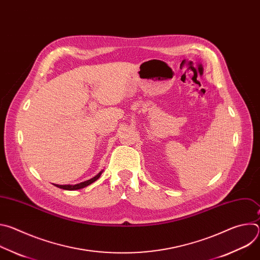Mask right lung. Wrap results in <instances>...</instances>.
Here are the masks:
<instances>
[{
  "label": "right lung",
  "instance_id": "1",
  "mask_svg": "<svg viewBox=\"0 0 260 260\" xmlns=\"http://www.w3.org/2000/svg\"><path fill=\"white\" fill-rule=\"evenodd\" d=\"M102 173H103V171L100 172V173H99L96 176H94L93 178H91V179H89V180H86V181H84V182H81V183H79V184H75V185H57V184H54V185H55L56 187L61 188V189H66V190H77V189H81V188H84V187L88 186V185H90V184L93 183L94 181H96V180L101 177Z\"/></svg>",
  "mask_w": 260,
  "mask_h": 260
}]
</instances>
